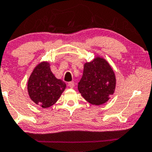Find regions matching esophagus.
Here are the masks:
<instances>
[{"mask_svg":"<svg viewBox=\"0 0 152 152\" xmlns=\"http://www.w3.org/2000/svg\"><path fill=\"white\" fill-rule=\"evenodd\" d=\"M68 86H69V88H73L74 87V82H73V81L69 82L68 83Z\"/></svg>","mask_w":152,"mask_h":152,"instance_id":"obj_1","label":"esophagus"}]
</instances>
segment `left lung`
Segmentation results:
<instances>
[{
	"label": "left lung",
	"instance_id": "left-lung-1",
	"mask_svg": "<svg viewBox=\"0 0 152 152\" xmlns=\"http://www.w3.org/2000/svg\"><path fill=\"white\" fill-rule=\"evenodd\" d=\"M116 85V76L112 67L104 58L97 56L93 61L84 64L78 90L86 101L98 106L110 99Z\"/></svg>",
	"mask_w": 152,
	"mask_h": 152
}]
</instances>
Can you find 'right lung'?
<instances>
[{
    "label": "right lung",
    "instance_id": "right-lung-1",
    "mask_svg": "<svg viewBox=\"0 0 152 152\" xmlns=\"http://www.w3.org/2000/svg\"><path fill=\"white\" fill-rule=\"evenodd\" d=\"M66 87L64 81L55 77L46 61L36 65L27 83L31 99L43 108H48L56 103Z\"/></svg>",
    "mask_w": 152,
    "mask_h": 152
}]
</instances>
